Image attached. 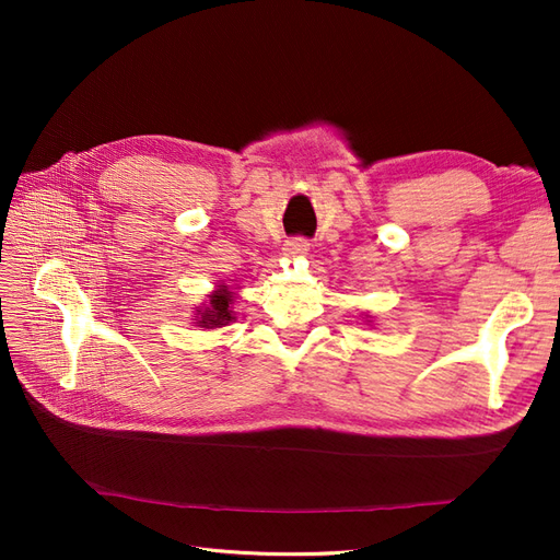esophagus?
I'll return each mask as SVG.
<instances>
[{"label": "esophagus", "mask_w": 560, "mask_h": 560, "mask_svg": "<svg viewBox=\"0 0 560 560\" xmlns=\"http://www.w3.org/2000/svg\"><path fill=\"white\" fill-rule=\"evenodd\" d=\"M311 249V243L306 238H292L284 243V254L290 259H296V257H303V254H308Z\"/></svg>", "instance_id": "1"}]
</instances>
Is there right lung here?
<instances>
[{"label": "right lung", "instance_id": "right-lung-1", "mask_svg": "<svg viewBox=\"0 0 560 560\" xmlns=\"http://www.w3.org/2000/svg\"><path fill=\"white\" fill-rule=\"evenodd\" d=\"M233 303V292L229 284H217V290L212 294H208V301L196 311V325L202 329H214V327H224L229 325L233 317L231 311Z\"/></svg>", "mask_w": 560, "mask_h": 560}]
</instances>
